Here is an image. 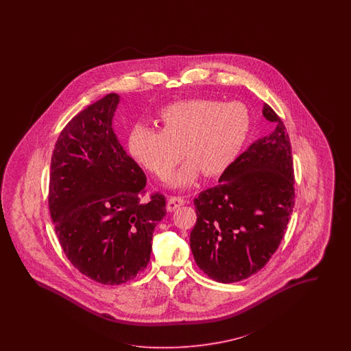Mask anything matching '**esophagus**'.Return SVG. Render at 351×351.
<instances>
[{
    "label": "esophagus",
    "mask_w": 351,
    "mask_h": 351,
    "mask_svg": "<svg viewBox=\"0 0 351 351\" xmlns=\"http://www.w3.org/2000/svg\"><path fill=\"white\" fill-rule=\"evenodd\" d=\"M184 203H185V199L182 197H178V195L170 197V199L167 202V210L172 213V211H175L176 208H179L180 206H182Z\"/></svg>",
    "instance_id": "esophagus-1"
}]
</instances>
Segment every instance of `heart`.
<instances>
[{
    "instance_id": "obj_1",
    "label": "heart",
    "mask_w": 351,
    "mask_h": 351,
    "mask_svg": "<svg viewBox=\"0 0 351 351\" xmlns=\"http://www.w3.org/2000/svg\"><path fill=\"white\" fill-rule=\"evenodd\" d=\"M162 130L135 126L128 150L144 169L165 178L181 158L189 160L173 172V186L191 184L201 171L204 176L223 173L237 158L250 131L251 119L242 103L189 99L165 106L160 112Z\"/></svg>"
}]
</instances>
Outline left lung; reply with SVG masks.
<instances>
[{
  "instance_id": "1",
  "label": "left lung",
  "mask_w": 351,
  "mask_h": 351,
  "mask_svg": "<svg viewBox=\"0 0 351 351\" xmlns=\"http://www.w3.org/2000/svg\"><path fill=\"white\" fill-rule=\"evenodd\" d=\"M274 125L223 171L219 184L194 199V260L216 282L233 283L261 270L276 254L295 206V175L287 128L265 104Z\"/></svg>"
}]
</instances>
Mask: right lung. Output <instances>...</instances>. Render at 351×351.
<instances>
[{"label":"right lung","mask_w":351,"mask_h":351,"mask_svg":"<svg viewBox=\"0 0 351 351\" xmlns=\"http://www.w3.org/2000/svg\"><path fill=\"white\" fill-rule=\"evenodd\" d=\"M117 94L72 118L51 157L49 208L64 254L101 285L134 279L150 260L152 238L166 215L160 193L143 201L147 176L113 131Z\"/></svg>","instance_id":"right-lung-1"}]
</instances>
